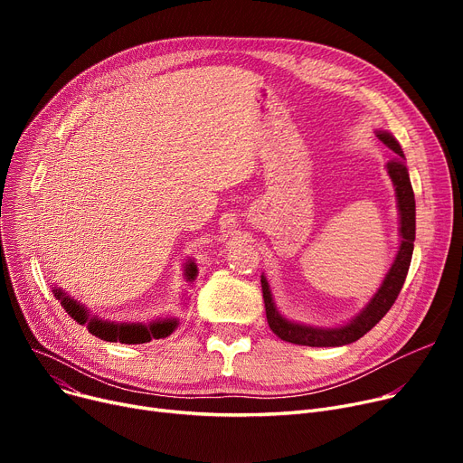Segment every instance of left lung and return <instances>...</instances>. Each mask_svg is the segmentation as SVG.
I'll return each mask as SVG.
<instances>
[{
    "instance_id": "left-lung-1",
    "label": "left lung",
    "mask_w": 463,
    "mask_h": 463,
    "mask_svg": "<svg viewBox=\"0 0 463 463\" xmlns=\"http://www.w3.org/2000/svg\"><path fill=\"white\" fill-rule=\"evenodd\" d=\"M375 135L391 148L396 157L388 161L386 173L391 176L396 191V203H398V215H400V246L398 253L394 257V262L388 269L383 283L375 290V295L370 298V302L362 307L360 313L354 317L337 326H311L304 323L290 321L279 313L272 290L269 285V279L262 274L260 285H262V298L266 307V321L272 332L281 337L283 342L297 344V345H307V347H342L349 345L356 339H360L364 334L370 332L383 317L386 311L392 307L396 302L400 290L403 287L411 257H412V241H415V193H412L409 170L405 166V156L402 152V146L398 140L388 131H375Z\"/></svg>"
}]
</instances>
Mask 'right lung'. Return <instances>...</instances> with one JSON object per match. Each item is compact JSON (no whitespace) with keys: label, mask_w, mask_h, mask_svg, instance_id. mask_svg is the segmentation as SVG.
Wrapping results in <instances>:
<instances>
[{"label":"right lung","mask_w":463,"mask_h":463,"mask_svg":"<svg viewBox=\"0 0 463 463\" xmlns=\"http://www.w3.org/2000/svg\"><path fill=\"white\" fill-rule=\"evenodd\" d=\"M197 274H199L197 262L193 259H187L184 264V279L187 283H193ZM52 293L56 300L61 304V307L69 313V317L75 319L79 325H84L91 335L101 337L103 342H112V344L119 342L126 345L148 344L152 339H161L170 335L178 328V323H180L176 317H159L150 323L109 321V319H101L99 315H91V311L84 304L69 297L61 287H52Z\"/></svg>","instance_id":"obj_1"}]
</instances>
